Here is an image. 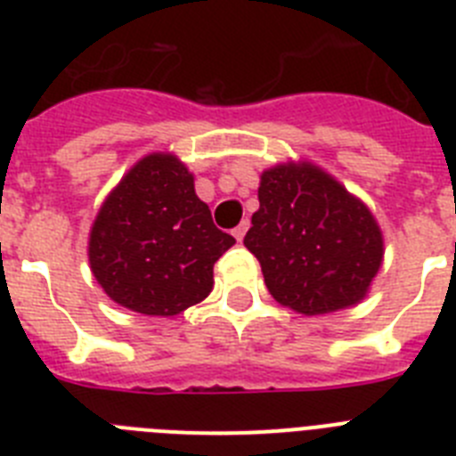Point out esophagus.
Instances as JSON below:
<instances>
[{"label": "esophagus", "mask_w": 456, "mask_h": 456, "mask_svg": "<svg viewBox=\"0 0 456 456\" xmlns=\"http://www.w3.org/2000/svg\"><path fill=\"white\" fill-rule=\"evenodd\" d=\"M247 231H248V221H241L235 231H232V235H235L237 241H241V240H244V235H247Z\"/></svg>", "instance_id": "esophagus-1"}]
</instances>
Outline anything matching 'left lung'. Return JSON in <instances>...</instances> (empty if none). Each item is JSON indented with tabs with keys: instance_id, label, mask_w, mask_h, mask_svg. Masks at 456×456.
<instances>
[{
	"instance_id": "obj_1",
	"label": "left lung",
	"mask_w": 456,
	"mask_h": 456,
	"mask_svg": "<svg viewBox=\"0 0 456 456\" xmlns=\"http://www.w3.org/2000/svg\"><path fill=\"white\" fill-rule=\"evenodd\" d=\"M244 247L269 294L301 315L352 308L384 263V232L368 205L313 162H283L260 175Z\"/></svg>"
}]
</instances>
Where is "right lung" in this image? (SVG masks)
<instances>
[{
    "mask_svg": "<svg viewBox=\"0 0 456 456\" xmlns=\"http://www.w3.org/2000/svg\"><path fill=\"white\" fill-rule=\"evenodd\" d=\"M235 244L196 196L173 152H151L125 173L91 225L88 265L109 299L173 317L215 288V263Z\"/></svg>",
    "mask_w": 456,
    "mask_h": 456,
    "instance_id": "add662e5",
    "label": "right lung"
}]
</instances>
